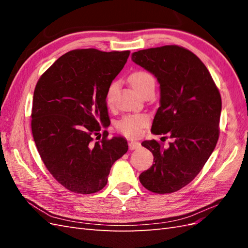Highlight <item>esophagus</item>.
I'll return each instance as SVG.
<instances>
[{
	"label": "esophagus",
	"instance_id": "obj_1",
	"mask_svg": "<svg viewBox=\"0 0 248 248\" xmlns=\"http://www.w3.org/2000/svg\"><path fill=\"white\" fill-rule=\"evenodd\" d=\"M140 147V144L139 141H130L129 143V148L130 150H134V149H139Z\"/></svg>",
	"mask_w": 248,
	"mask_h": 248
}]
</instances>
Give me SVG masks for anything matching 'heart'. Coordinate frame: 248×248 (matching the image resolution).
<instances>
[{"mask_svg":"<svg viewBox=\"0 0 248 248\" xmlns=\"http://www.w3.org/2000/svg\"><path fill=\"white\" fill-rule=\"evenodd\" d=\"M130 83L131 85L133 86L136 92L140 93L144 91L146 87L150 85L155 86V78L152 77L149 72L144 71V70H136L130 75ZM119 88V82L118 81H113L109 84L107 93H105V100H107L108 105H112L114 102L115 94L117 93ZM148 117L146 115L139 114V115H128L124 116V117L118 121L117 124V130L119 132L127 136V138H139L141 133V130L145 127V125L148 124Z\"/></svg>","mask_w":248,"mask_h":248,"instance_id":"1","label":"heart"}]
</instances>
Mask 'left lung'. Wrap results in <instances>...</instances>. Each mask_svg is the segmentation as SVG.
<instances>
[{
    "instance_id": "8db88e82",
    "label": "left lung",
    "mask_w": 248,
    "mask_h": 248,
    "mask_svg": "<svg viewBox=\"0 0 248 248\" xmlns=\"http://www.w3.org/2000/svg\"><path fill=\"white\" fill-rule=\"evenodd\" d=\"M132 61L160 83L161 107L152 133L173 140L167 148L155 140L141 143L152 152L155 164L140 173V181L152 193H173L198 175L217 146L222 98L207 67L183 46L140 50Z\"/></svg>"
}]
</instances>
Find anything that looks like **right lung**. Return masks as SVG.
<instances>
[{
  "label": "right lung",
  "instance_id": "1",
  "mask_svg": "<svg viewBox=\"0 0 248 248\" xmlns=\"http://www.w3.org/2000/svg\"><path fill=\"white\" fill-rule=\"evenodd\" d=\"M129 55L72 50L36 84L31 127L37 150L55 180L73 193L101 191L114 162L128 151L124 138L108 140L105 131L102 140L93 136L109 121L105 93Z\"/></svg>",
  "mask_w": 248,
  "mask_h": 248
}]
</instances>
